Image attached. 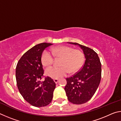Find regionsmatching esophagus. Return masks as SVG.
Returning a JSON list of instances; mask_svg holds the SVG:
<instances>
[{"label":"esophagus","instance_id":"1","mask_svg":"<svg viewBox=\"0 0 121 121\" xmlns=\"http://www.w3.org/2000/svg\"><path fill=\"white\" fill-rule=\"evenodd\" d=\"M58 81H59V80L58 79H54V82L55 83H56V84H57L58 83Z\"/></svg>","mask_w":121,"mask_h":121}]
</instances>
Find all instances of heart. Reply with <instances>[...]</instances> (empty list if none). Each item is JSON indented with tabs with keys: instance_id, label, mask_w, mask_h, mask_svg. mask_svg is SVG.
Returning <instances> with one entry per match:
<instances>
[{
	"instance_id": "b5f03b06",
	"label": "heart",
	"mask_w": 121,
	"mask_h": 121,
	"mask_svg": "<svg viewBox=\"0 0 121 121\" xmlns=\"http://www.w3.org/2000/svg\"><path fill=\"white\" fill-rule=\"evenodd\" d=\"M52 52L56 57H62L60 67L52 66L47 68L45 73L52 78H59L64 77L69 73L77 72L81 68L84 61V55L78 50H74L68 46H59L53 48ZM54 56L51 52L45 51L41 57L43 65L48 67L53 63Z\"/></svg>"
}]
</instances>
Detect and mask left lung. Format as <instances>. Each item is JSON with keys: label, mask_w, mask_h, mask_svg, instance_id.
<instances>
[{"label": "left lung", "mask_w": 121, "mask_h": 121, "mask_svg": "<svg viewBox=\"0 0 121 121\" xmlns=\"http://www.w3.org/2000/svg\"><path fill=\"white\" fill-rule=\"evenodd\" d=\"M68 43L78 46L85 56L83 67L73 76L66 78L65 87L69 101L80 105L91 99L97 91L101 80V64L97 53L92 49L77 43Z\"/></svg>", "instance_id": "obj_1"}]
</instances>
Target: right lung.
Segmentation results:
<instances>
[{
  "mask_svg": "<svg viewBox=\"0 0 121 121\" xmlns=\"http://www.w3.org/2000/svg\"><path fill=\"white\" fill-rule=\"evenodd\" d=\"M51 45L43 43L32 47L22 56L16 65V80L20 93L35 107L49 105L56 88V83L50 77L40 81L44 73L41 57L45 48Z\"/></svg>",
  "mask_w": 121,
  "mask_h": 121,
  "instance_id": "obj_1",
  "label": "right lung"
}]
</instances>
